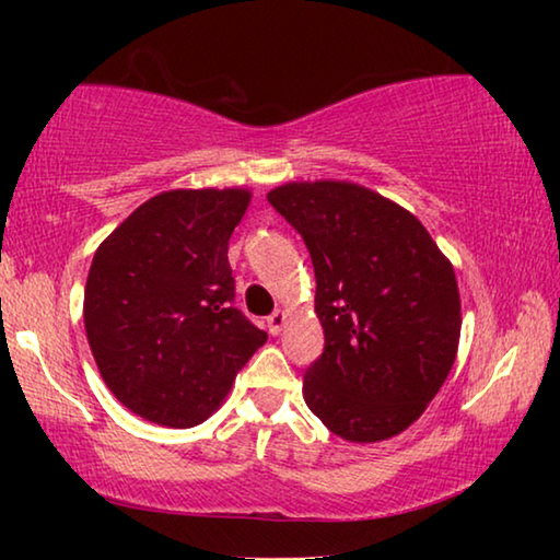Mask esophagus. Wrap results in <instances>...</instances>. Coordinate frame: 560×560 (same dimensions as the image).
Masks as SVG:
<instances>
[{
	"label": "esophagus",
	"mask_w": 560,
	"mask_h": 560,
	"mask_svg": "<svg viewBox=\"0 0 560 560\" xmlns=\"http://www.w3.org/2000/svg\"><path fill=\"white\" fill-rule=\"evenodd\" d=\"M283 324H287V314H283V311H273V314L267 318V328L271 336H279Z\"/></svg>",
	"instance_id": "34e87169"
}]
</instances>
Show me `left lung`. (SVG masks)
<instances>
[{
  "mask_svg": "<svg viewBox=\"0 0 560 560\" xmlns=\"http://www.w3.org/2000/svg\"><path fill=\"white\" fill-rule=\"evenodd\" d=\"M303 236L326 346L303 400L348 442L395 438L424 412L457 358L462 306L450 259L415 214L336 179L267 195Z\"/></svg>",
  "mask_w": 560,
  "mask_h": 560,
  "instance_id": "8db88e82",
  "label": "left lung"
}]
</instances>
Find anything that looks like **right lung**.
Returning a JSON list of instances; mask_svg holds the SVG:
<instances>
[{"mask_svg": "<svg viewBox=\"0 0 560 560\" xmlns=\"http://www.w3.org/2000/svg\"><path fill=\"white\" fill-rule=\"evenodd\" d=\"M249 189H170L103 242L86 281L83 324L101 377L145 420L205 422L267 334L234 308L226 249Z\"/></svg>", "mask_w": 560, "mask_h": 560, "instance_id": "obj_1", "label": "right lung"}]
</instances>
